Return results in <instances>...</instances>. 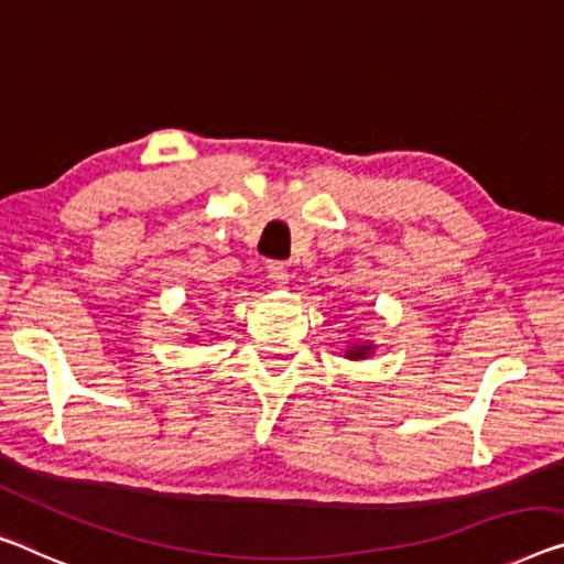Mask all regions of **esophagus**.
I'll list each match as a JSON object with an SVG mask.
<instances>
[{"label": "esophagus", "mask_w": 564, "mask_h": 564, "mask_svg": "<svg viewBox=\"0 0 564 564\" xmlns=\"http://www.w3.org/2000/svg\"><path fill=\"white\" fill-rule=\"evenodd\" d=\"M267 274H270V280L276 284V288H284V284L290 282V270L284 262H272L267 267Z\"/></svg>", "instance_id": "34e87169"}]
</instances>
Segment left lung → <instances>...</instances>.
Listing matches in <instances>:
<instances>
[{
	"mask_svg": "<svg viewBox=\"0 0 564 564\" xmlns=\"http://www.w3.org/2000/svg\"><path fill=\"white\" fill-rule=\"evenodd\" d=\"M372 352H376V345H372L370 340H355V343L348 345V348H345V358H348V360H366V358H370Z\"/></svg>",
	"mask_w": 564,
	"mask_h": 564,
	"instance_id": "8db88e82",
	"label": "left lung"
}]
</instances>
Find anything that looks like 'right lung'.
<instances>
[{"label": "right lung", "mask_w": 564, "mask_h": 564, "mask_svg": "<svg viewBox=\"0 0 564 564\" xmlns=\"http://www.w3.org/2000/svg\"><path fill=\"white\" fill-rule=\"evenodd\" d=\"M188 340H194V335H192V337H188Z\"/></svg>", "instance_id": "add662e5"}]
</instances>
